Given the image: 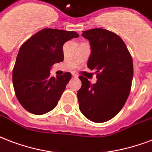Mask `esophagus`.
<instances>
[{"mask_svg": "<svg viewBox=\"0 0 152 152\" xmlns=\"http://www.w3.org/2000/svg\"><path fill=\"white\" fill-rule=\"evenodd\" d=\"M72 75L75 77H78V74H77V72H75V71H73V72H72Z\"/></svg>", "mask_w": 152, "mask_h": 152, "instance_id": "34e87169", "label": "esophagus"}]
</instances>
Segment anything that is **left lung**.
<instances>
[{"mask_svg": "<svg viewBox=\"0 0 152 152\" xmlns=\"http://www.w3.org/2000/svg\"><path fill=\"white\" fill-rule=\"evenodd\" d=\"M89 41L91 54L87 66L96 70L97 82L79 76L80 111L89 121L102 123L116 116L125 104L133 77L132 58L122 39L103 28L82 31Z\"/></svg>", "mask_w": 152, "mask_h": 152, "instance_id": "obj_1", "label": "left lung"}]
</instances>
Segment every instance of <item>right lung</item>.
Here are the masks:
<instances>
[{"label": "right lung", "instance_id": "add662e5", "mask_svg": "<svg viewBox=\"0 0 152 152\" xmlns=\"http://www.w3.org/2000/svg\"><path fill=\"white\" fill-rule=\"evenodd\" d=\"M78 36L73 31L44 28L22 44L12 70V83L19 102L27 111L42 115L57 105L71 74L50 77V67L64 59L63 44Z\"/></svg>", "mask_w": 152, "mask_h": 152}]
</instances>
